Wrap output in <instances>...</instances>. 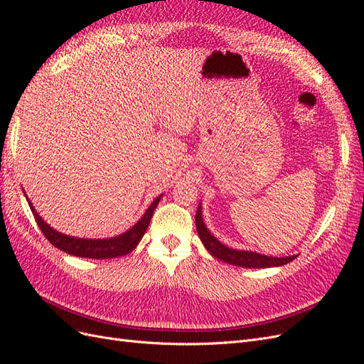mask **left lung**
<instances>
[{
	"instance_id": "8db88e82",
	"label": "left lung",
	"mask_w": 364,
	"mask_h": 364,
	"mask_svg": "<svg viewBox=\"0 0 364 364\" xmlns=\"http://www.w3.org/2000/svg\"><path fill=\"white\" fill-rule=\"evenodd\" d=\"M196 228H197V234H199L206 250L217 259L225 261L228 264H232V266L246 267V269L279 267V266H284V264L293 261L297 257V255L269 257V255H264V253H258L253 250H238V249L225 246L223 243H220V241L208 230V228L203 222L200 203H199V208H197V213H196Z\"/></svg>"
}]
</instances>
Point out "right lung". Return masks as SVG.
Instances as JSON below:
<instances>
[{"mask_svg": "<svg viewBox=\"0 0 364 364\" xmlns=\"http://www.w3.org/2000/svg\"><path fill=\"white\" fill-rule=\"evenodd\" d=\"M24 196L28 202L33 215H35L38 226L42 230V234L46 235V238L53 246H56L58 249L70 253V255L80 257V258H92V259H109V258L124 257L134 250L138 246L141 238L144 237L146 230L150 225L151 215L155 213V209L162 197V194L158 196L156 199L153 200V203L147 208L144 215H142L134 226L123 234L111 237V238H77V237L62 234L59 230L51 228L48 223L43 222L42 217L36 213L35 206H33V203L28 200L26 191H24Z\"/></svg>", "mask_w": 364, "mask_h": 364, "instance_id": "obj_1", "label": "right lung"}]
</instances>
